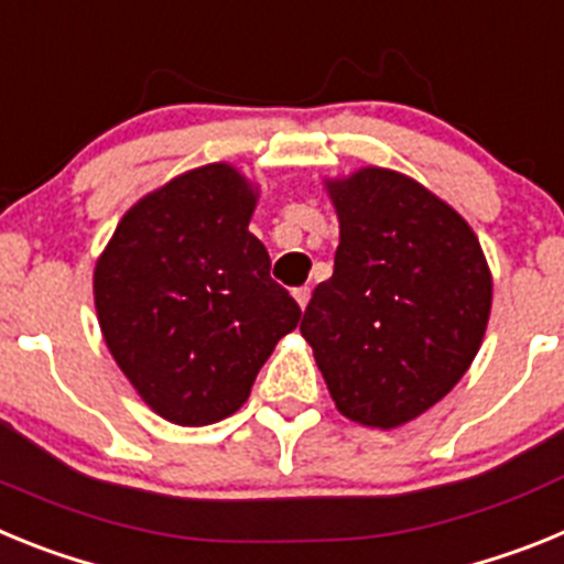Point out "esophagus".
<instances>
[{
    "instance_id": "esophagus-1",
    "label": "esophagus",
    "mask_w": 564,
    "mask_h": 564,
    "mask_svg": "<svg viewBox=\"0 0 564 564\" xmlns=\"http://www.w3.org/2000/svg\"><path fill=\"white\" fill-rule=\"evenodd\" d=\"M293 299H296V305L305 311L307 302H311V288H296V291H293Z\"/></svg>"
}]
</instances>
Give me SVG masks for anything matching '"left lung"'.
Returning a JSON list of instances; mask_svg holds the SVG:
<instances>
[{
	"label": "left lung",
	"mask_w": 564,
	"mask_h": 564,
	"mask_svg": "<svg viewBox=\"0 0 564 564\" xmlns=\"http://www.w3.org/2000/svg\"><path fill=\"white\" fill-rule=\"evenodd\" d=\"M338 217L333 276L302 336L344 417L398 430L432 410L475 361L495 282L460 214L410 174L361 166L325 177Z\"/></svg>",
	"instance_id": "left-lung-1"
}]
</instances>
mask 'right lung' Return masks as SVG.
I'll return each mask as SVG.
<instances>
[{
    "mask_svg": "<svg viewBox=\"0 0 564 564\" xmlns=\"http://www.w3.org/2000/svg\"><path fill=\"white\" fill-rule=\"evenodd\" d=\"M259 186L231 163H206L143 194L96 259L104 341L149 410L208 426L248 401L259 367L299 325L248 231Z\"/></svg>",
    "mask_w": 564,
    "mask_h": 564,
    "instance_id": "right-lung-1",
    "label": "right lung"
}]
</instances>
